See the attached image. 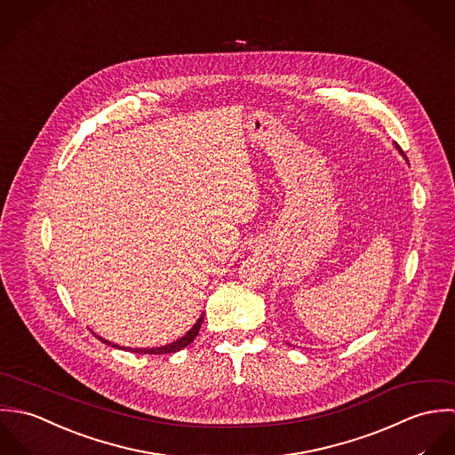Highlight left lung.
Segmentation results:
<instances>
[{
    "instance_id": "obj_1",
    "label": "left lung",
    "mask_w": 455,
    "mask_h": 455,
    "mask_svg": "<svg viewBox=\"0 0 455 455\" xmlns=\"http://www.w3.org/2000/svg\"><path fill=\"white\" fill-rule=\"evenodd\" d=\"M397 148H399V146H397ZM401 153H403V151H401Z\"/></svg>"
}]
</instances>
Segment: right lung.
<instances>
[{
  "label": "right lung",
  "instance_id": "1",
  "mask_svg": "<svg viewBox=\"0 0 455 455\" xmlns=\"http://www.w3.org/2000/svg\"><path fill=\"white\" fill-rule=\"evenodd\" d=\"M202 320H204V316H200L198 318V322L193 325V329L181 338V339H178V341H174V343H171V345H167V347H160V348H142V350H132V352H135V354H149V355H164V354H174V352H180L182 348H186L195 338H196V334H198V331H200V325H202ZM100 341H103V343H107V345H110L108 341H105V339H101V338H98ZM116 347V345H114ZM117 348V347H116ZM123 350V348H121Z\"/></svg>",
  "mask_w": 455,
  "mask_h": 455
}]
</instances>
